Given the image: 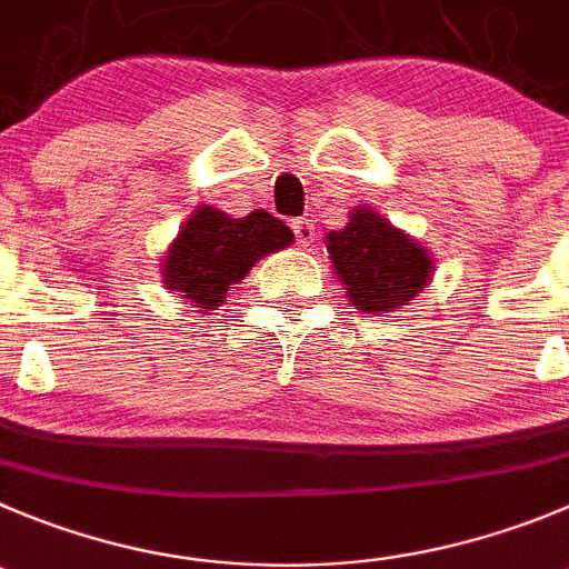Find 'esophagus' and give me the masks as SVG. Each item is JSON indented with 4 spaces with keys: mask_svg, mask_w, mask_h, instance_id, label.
Instances as JSON below:
<instances>
[{
    "mask_svg": "<svg viewBox=\"0 0 569 569\" xmlns=\"http://www.w3.org/2000/svg\"><path fill=\"white\" fill-rule=\"evenodd\" d=\"M291 230H295V238H297V243H300V247H309L311 241H315V224H311L309 219H295L291 221Z\"/></svg>",
    "mask_w": 569,
    "mask_h": 569,
    "instance_id": "34e87169",
    "label": "esophagus"
}]
</instances>
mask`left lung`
<instances>
[{
	"label": "left lung",
	"mask_w": 569,
	"mask_h": 569,
	"mask_svg": "<svg viewBox=\"0 0 569 569\" xmlns=\"http://www.w3.org/2000/svg\"><path fill=\"white\" fill-rule=\"evenodd\" d=\"M328 258L353 306L376 315L407 306L432 272L427 249L365 207L350 216L345 230L328 232Z\"/></svg>",
	"instance_id": "left-lung-1"
}]
</instances>
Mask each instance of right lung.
<instances>
[{
  "instance_id": "obj_1",
  "label": "right lung",
  "mask_w": 569,
  "mask_h": 569,
  "mask_svg": "<svg viewBox=\"0 0 569 569\" xmlns=\"http://www.w3.org/2000/svg\"><path fill=\"white\" fill-rule=\"evenodd\" d=\"M291 230L267 210L230 219L216 207H199L164 254V283L184 300L212 309L232 283L247 278L263 254L289 247Z\"/></svg>"
}]
</instances>
